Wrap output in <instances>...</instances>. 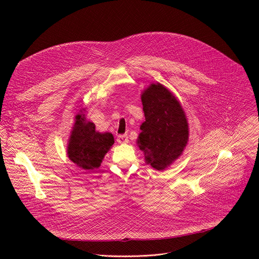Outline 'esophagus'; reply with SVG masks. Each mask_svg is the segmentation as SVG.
I'll return each instance as SVG.
<instances>
[{"label": "esophagus", "instance_id": "obj_1", "mask_svg": "<svg viewBox=\"0 0 259 259\" xmlns=\"http://www.w3.org/2000/svg\"><path fill=\"white\" fill-rule=\"evenodd\" d=\"M117 141H118V143L125 144V143H128V142H129V139H128V136H127V135H119L118 138H117Z\"/></svg>", "mask_w": 259, "mask_h": 259}]
</instances>
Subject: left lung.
Here are the masks:
<instances>
[{
    "label": "left lung",
    "mask_w": 259,
    "mask_h": 259,
    "mask_svg": "<svg viewBox=\"0 0 259 259\" xmlns=\"http://www.w3.org/2000/svg\"><path fill=\"white\" fill-rule=\"evenodd\" d=\"M145 121L140 126L137 145L145 163L162 171L183 153L189 141V123L175 95L160 83L141 92Z\"/></svg>",
    "instance_id": "obj_1"
}]
</instances>
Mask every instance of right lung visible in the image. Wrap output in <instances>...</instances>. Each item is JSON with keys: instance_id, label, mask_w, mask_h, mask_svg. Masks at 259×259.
<instances>
[{"instance_id": "obj_1", "label": "right lung", "mask_w": 259, "mask_h": 259, "mask_svg": "<svg viewBox=\"0 0 259 259\" xmlns=\"http://www.w3.org/2000/svg\"><path fill=\"white\" fill-rule=\"evenodd\" d=\"M86 108L75 116L67 142V157L84 170L100 167L102 160L115 143L112 133L96 131L95 124L86 119Z\"/></svg>"}]
</instances>
